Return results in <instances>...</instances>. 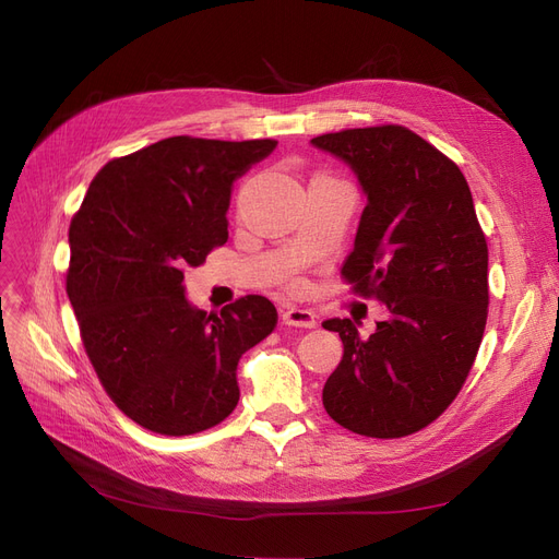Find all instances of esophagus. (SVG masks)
Returning a JSON list of instances; mask_svg holds the SVG:
<instances>
[{
  "label": "esophagus",
  "mask_w": 559,
  "mask_h": 559,
  "mask_svg": "<svg viewBox=\"0 0 559 559\" xmlns=\"http://www.w3.org/2000/svg\"><path fill=\"white\" fill-rule=\"evenodd\" d=\"M281 317H283V324H287V326H299V329H314L317 326L314 312L306 310V308H285Z\"/></svg>",
  "instance_id": "34e87169"
}]
</instances>
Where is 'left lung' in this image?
Instances as JSON below:
<instances>
[{
  "instance_id": "left-lung-1",
  "label": "left lung",
  "mask_w": 559,
  "mask_h": 559,
  "mask_svg": "<svg viewBox=\"0 0 559 559\" xmlns=\"http://www.w3.org/2000/svg\"><path fill=\"white\" fill-rule=\"evenodd\" d=\"M346 163L367 197L342 276L390 317L365 340L326 319L344 356L324 385L326 413L367 437L413 435L453 403L485 333L487 242L460 167L405 127L310 140Z\"/></svg>"
}]
</instances>
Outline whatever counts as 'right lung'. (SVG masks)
<instances>
[{"label": "right lung", "mask_w": 559, "mask_h": 559, "mask_svg": "<svg viewBox=\"0 0 559 559\" xmlns=\"http://www.w3.org/2000/svg\"><path fill=\"white\" fill-rule=\"evenodd\" d=\"M276 140L176 135L106 163L70 224L68 297L104 390L160 435H194L240 401L238 362L276 326L249 295L205 314L183 272L228 240L233 183Z\"/></svg>", "instance_id": "add662e5"}]
</instances>
